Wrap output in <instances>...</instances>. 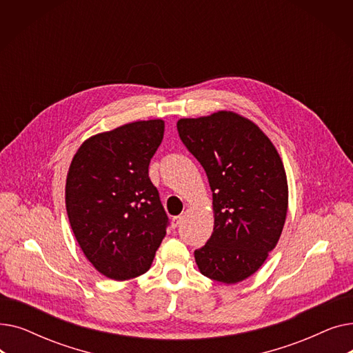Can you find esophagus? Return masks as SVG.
<instances>
[{
    "label": "esophagus",
    "instance_id": "1",
    "mask_svg": "<svg viewBox=\"0 0 353 353\" xmlns=\"http://www.w3.org/2000/svg\"><path fill=\"white\" fill-rule=\"evenodd\" d=\"M180 221H181V216H174L172 219V228H177L180 225Z\"/></svg>",
    "mask_w": 353,
    "mask_h": 353
}]
</instances>
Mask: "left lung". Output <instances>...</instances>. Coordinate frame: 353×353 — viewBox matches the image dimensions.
I'll use <instances>...</instances> for the list:
<instances>
[{"instance_id":"8db88e82","label":"left lung","mask_w":353,"mask_h":353,"mask_svg":"<svg viewBox=\"0 0 353 353\" xmlns=\"http://www.w3.org/2000/svg\"><path fill=\"white\" fill-rule=\"evenodd\" d=\"M177 132L213 192L214 228L208 243L194 250L199 270L216 282H242L265 263L283 230L282 159L261 128L233 111L180 119Z\"/></svg>"}]
</instances>
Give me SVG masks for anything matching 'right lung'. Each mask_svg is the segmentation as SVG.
Listing matches in <instances>:
<instances>
[{
	"label": "right lung",
	"instance_id": "obj_1",
	"mask_svg": "<svg viewBox=\"0 0 353 353\" xmlns=\"http://www.w3.org/2000/svg\"><path fill=\"white\" fill-rule=\"evenodd\" d=\"M163 120L134 121L85 140L70 164L65 208L74 236L101 274L133 279L152 266L169 226L148 164Z\"/></svg>",
	"mask_w": 353,
	"mask_h": 353
}]
</instances>
